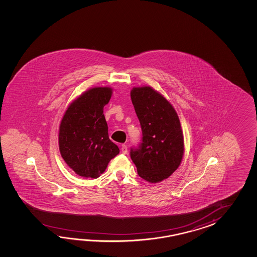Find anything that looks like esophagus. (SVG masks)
Here are the masks:
<instances>
[{"label": "esophagus", "instance_id": "34e87169", "mask_svg": "<svg viewBox=\"0 0 257 257\" xmlns=\"http://www.w3.org/2000/svg\"><path fill=\"white\" fill-rule=\"evenodd\" d=\"M121 152L124 153V154H126V153H127V147H126V145L123 144V145L121 146Z\"/></svg>", "mask_w": 257, "mask_h": 257}]
</instances>
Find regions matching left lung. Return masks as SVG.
Listing matches in <instances>:
<instances>
[{"mask_svg":"<svg viewBox=\"0 0 257 257\" xmlns=\"http://www.w3.org/2000/svg\"><path fill=\"white\" fill-rule=\"evenodd\" d=\"M131 101L142 131V143L131 148L138 175L149 183L168 178L180 165L184 136L174 106L151 86L134 87Z\"/></svg>","mask_w":257,"mask_h":257,"instance_id":"obj_1","label":"left lung"}]
</instances>
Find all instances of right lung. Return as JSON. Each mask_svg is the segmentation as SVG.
<instances>
[{"label": "right lung", "mask_w": 257, "mask_h": 257, "mask_svg": "<svg viewBox=\"0 0 257 257\" xmlns=\"http://www.w3.org/2000/svg\"><path fill=\"white\" fill-rule=\"evenodd\" d=\"M112 95L110 87L88 90L68 106L61 119L59 146L68 166L82 177L97 178L119 149L108 137L104 106Z\"/></svg>", "instance_id": "right-lung-1"}]
</instances>
